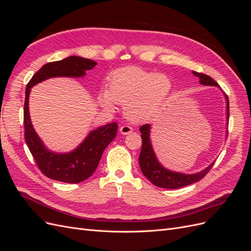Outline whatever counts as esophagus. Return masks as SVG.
<instances>
[{
	"instance_id": "1",
	"label": "esophagus",
	"mask_w": 251,
	"mask_h": 251,
	"mask_svg": "<svg viewBox=\"0 0 251 251\" xmlns=\"http://www.w3.org/2000/svg\"><path fill=\"white\" fill-rule=\"evenodd\" d=\"M119 131L123 135H127V134H130V133L133 132V127L130 126H127V125H125V126H120Z\"/></svg>"
}]
</instances>
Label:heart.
<instances>
[{
    "mask_svg": "<svg viewBox=\"0 0 251 251\" xmlns=\"http://www.w3.org/2000/svg\"><path fill=\"white\" fill-rule=\"evenodd\" d=\"M170 92L171 81L165 75L126 67L112 73L109 92L101 93L100 101L108 108L114 101L125 103L126 115L139 121L155 114Z\"/></svg>",
    "mask_w": 251,
    "mask_h": 251,
    "instance_id": "obj_1",
    "label": "heart"
}]
</instances>
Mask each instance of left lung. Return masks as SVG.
<instances>
[{"mask_svg": "<svg viewBox=\"0 0 251 251\" xmlns=\"http://www.w3.org/2000/svg\"><path fill=\"white\" fill-rule=\"evenodd\" d=\"M193 74L195 76L200 79V83L205 86H218L217 81H215L210 76L206 74L199 73L193 71ZM226 100H227V117L229 118V101H228V96L226 95ZM150 125H143L140 126V133H141V139H142V148H141V153L139 156V165L141 172L143 173L144 176H146L151 183L158 187L162 188H180L189 184L196 183L202 178L206 176L207 173L210 171V169L214 166L215 162H212L207 169L198 173V174H193V175H185L181 173L176 172H171L169 170L164 169L163 166L158 162L157 158L154 154L153 148H151V144L150 141Z\"/></svg>", "mask_w": 251, "mask_h": 251, "instance_id": "left-lung-1", "label": "left lung"}]
</instances>
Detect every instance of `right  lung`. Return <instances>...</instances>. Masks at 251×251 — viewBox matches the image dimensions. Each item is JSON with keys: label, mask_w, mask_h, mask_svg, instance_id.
I'll list each match as a JSON object with an SVG mask.
<instances>
[{"label": "right lung", "mask_w": 251, "mask_h": 251, "mask_svg": "<svg viewBox=\"0 0 251 251\" xmlns=\"http://www.w3.org/2000/svg\"><path fill=\"white\" fill-rule=\"evenodd\" d=\"M96 63L93 60L79 56H70L57 62H51L44 65L26 86L24 103L25 140L37 168L50 179L66 183H79L92 176L100 163L103 151L116 137L118 126L116 123H112L96 128L72 153H52L44 147L30 121L28 109L30 88L50 77L83 76L86 71L93 69Z\"/></svg>", "instance_id": "1"}]
</instances>
